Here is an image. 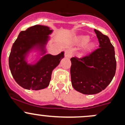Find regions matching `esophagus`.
Segmentation results:
<instances>
[{
	"label": "esophagus",
	"instance_id": "1",
	"mask_svg": "<svg viewBox=\"0 0 125 125\" xmlns=\"http://www.w3.org/2000/svg\"><path fill=\"white\" fill-rule=\"evenodd\" d=\"M73 55V52L70 50H66L65 52V56L66 58H71Z\"/></svg>",
	"mask_w": 125,
	"mask_h": 125
}]
</instances>
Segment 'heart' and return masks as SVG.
Returning a JSON list of instances; mask_svg holds the SVG:
<instances>
[{
    "label": "heart",
    "instance_id": "heart-1",
    "mask_svg": "<svg viewBox=\"0 0 125 125\" xmlns=\"http://www.w3.org/2000/svg\"><path fill=\"white\" fill-rule=\"evenodd\" d=\"M89 40V37L88 36H82L79 37L77 39V42L79 45H84L85 44L87 43L88 42V41ZM94 46V43H90L89 44H88L87 45V48L90 50L92 49Z\"/></svg>",
    "mask_w": 125,
    "mask_h": 125
}]
</instances>
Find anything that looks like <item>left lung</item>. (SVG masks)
Returning a JSON list of instances; mask_svg holds the SVG:
<instances>
[{
	"label": "left lung",
	"mask_w": 125,
	"mask_h": 125,
	"mask_svg": "<svg viewBox=\"0 0 125 125\" xmlns=\"http://www.w3.org/2000/svg\"><path fill=\"white\" fill-rule=\"evenodd\" d=\"M99 47L89 55L71 59L72 86L84 94H95L104 90L113 80L116 71L113 45L109 37L94 30Z\"/></svg>",
	"instance_id": "left-lung-1"
}]
</instances>
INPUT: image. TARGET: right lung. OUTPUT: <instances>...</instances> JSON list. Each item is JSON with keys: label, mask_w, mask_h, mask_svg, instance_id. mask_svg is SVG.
I'll list each match as a JSON object with an SVG mask.
<instances>
[{"label": "right lung", "mask_w": 125, "mask_h": 125, "mask_svg": "<svg viewBox=\"0 0 125 125\" xmlns=\"http://www.w3.org/2000/svg\"><path fill=\"white\" fill-rule=\"evenodd\" d=\"M47 26L36 25L22 31L13 43L9 56L11 74L18 85L26 89L40 90L49 85L52 70L64 57L63 52L57 55H45L34 65H28L25 55L36 45L44 47L52 32Z\"/></svg>", "instance_id": "1"}]
</instances>
